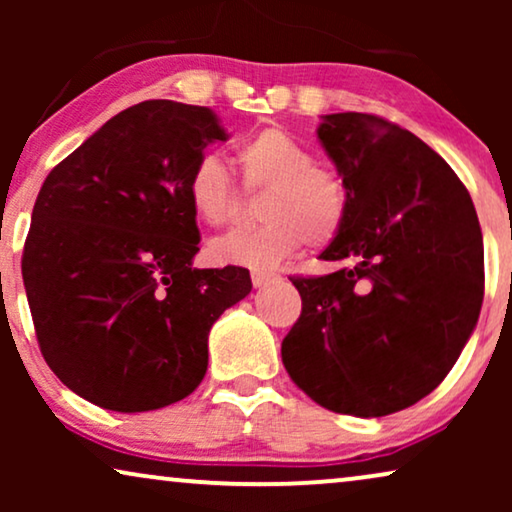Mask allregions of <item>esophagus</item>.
Here are the masks:
<instances>
[{
	"instance_id": "esophagus-1",
	"label": "esophagus",
	"mask_w": 512,
	"mask_h": 512,
	"mask_svg": "<svg viewBox=\"0 0 512 512\" xmlns=\"http://www.w3.org/2000/svg\"><path fill=\"white\" fill-rule=\"evenodd\" d=\"M277 279H279L277 272H265V270L251 272V282H254L256 289H263V286L277 282Z\"/></svg>"
}]
</instances>
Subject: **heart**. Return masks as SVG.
I'll use <instances>...</instances> for the list:
<instances>
[{"label": "heart", "instance_id": "1", "mask_svg": "<svg viewBox=\"0 0 512 512\" xmlns=\"http://www.w3.org/2000/svg\"><path fill=\"white\" fill-rule=\"evenodd\" d=\"M244 191H265L263 226L212 242L209 254L219 263L275 268L303 247L324 249L338 240L349 214V188L338 172L317 165L314 153L282 128H265L237 149ZM191 212L212 228L240 219L242 193L233 174L214 153H205L186 179Z\"/></svg>", "mask_w": 512, "mask_h": 512}]
</instances>
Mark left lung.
<instances>
[{
  "instance_id": "1",
  "label": "left lung",
  "mask_w": 512,
  "mask_h": 512,
  "mask_svg": "<svg viewBox=\"0 0 512 512\" xmlns=\"http://www.w3.org/2000/svg\"><path fill=\"white\" fill-rule=\"evenodd\" d=\"M317 135L349 188V214L319 256L340 268L291 277L303 312L282 361L321 408L384 417L429 396L478 324V214L452 167L387 118L328 114Z\"/></svg>"
}]
</instances>
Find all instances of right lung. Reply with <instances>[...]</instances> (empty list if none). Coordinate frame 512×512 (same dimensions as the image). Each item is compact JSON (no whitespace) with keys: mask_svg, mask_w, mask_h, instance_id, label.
<instances>
[{"mask_svg":"<svg viewBox=\"0 0 512 512\" xmlns=\"http://www.w3.org/2000/svg\"><path fill=\"white\" fill-rule=\"evenodd\" d=\"M223 139L212 109L139 102L55 165L37 195L23 282L39 349L65 387L104 410L193 394L209 328L251 291L237 265L193 268L200 230L186 179Z\"/></svg>","mask_w":512,"mask_h":512,"instance_id":"obj_1","label":"right lung"}]
</instances>
